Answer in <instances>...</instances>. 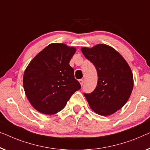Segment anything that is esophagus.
<instances>
[{"mask_svg":"<svg viewBox=\"0 0 150 150\" xmlns=\"http://www.w3.org/2000/svg\"><path fill=\"white\" fill-rule=\"evenodd\" d=\"M79 83H80V84H81V86H83V83H84L83 79H79Z\"/></svg>","mask_w":150,"mask_h":150,"instance_id":"esophagus-1","label":"esophagus"}]
</instances>
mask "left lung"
I'll use <instances>...</instances> for the list:
<instances>
[{
  "instance_id": "8db88e82",
  "label": "left lung",
  "mask_w": 150,
  "mask_h": 150,
  "mask_svg": "<svg viewBox=\"0 0 150 150\" xmlns=\"http://www.w3.org/2000/svg\"><path fill=\"white\" fill-rule=\"evenodd\" d=\"M81 52L94 65L98 74L96 88L84 96L95 113L104 116L113 114L131 94L134 83L131 69L116 50L105 44L82 47Z\"/></svg>"
}]
</instances>
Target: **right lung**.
I'll use <instances>...</instances> for the list:
<instances>
[{
	"instance_id": "1",
	"label": "right lung",
	"mask_w": 150,
	"mask_h": 150,
	"mask_svg": "<svg viewBox=\"0 0 150 150\" xmlns=\"http://www.w3.org/2000/svg\"><path fill=\"white\" fill-rule=\"evenodd\" d=\"M76 49L63 43H52L40 52L27 67L23 85L29 102L40 113L52 115L67 105L81 88L69 65Z\"/></svg>"
}]
</instances>
